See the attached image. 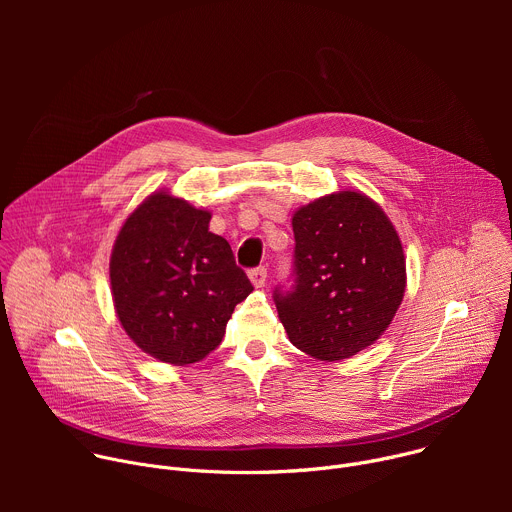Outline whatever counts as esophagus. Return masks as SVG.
<instances>
[{"mask_svg":"<svg viewBox=\"0 0 512 512\" xmlns=\"http://www.w3.org/2000/svg\"><path fill=\"white\" fill-rule=\"evenodd\" d=\"M249 279H251V283H253L255 287H263L265 281H267V267H263V265L253 267V269L249 271Z\"/></svg>","mask_w":512,"mask_h":512,"instance_id":"1","label":"esophagus"}]
</instances>
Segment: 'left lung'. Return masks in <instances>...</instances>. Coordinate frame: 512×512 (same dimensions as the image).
Here are the masks:
<instances>
[{
    "label": "left lung",
    "instance_id": "1",
    "mask_svg": "<svg viewBox=\"0 0 512 512\" xmlns=\"http://www.w3.org/2000/svg\"><path fill=\"white\" fill-rule=\"evenodd\" d=\"M294 269L275 287L279 320L296 348L342 360L371 346L405 294V255L383 208L360 192L302 206L294 218Z\"/></svg>",
    "mask_w": 512,
    "mask_h": 512
}]
</instances>
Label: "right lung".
I'll return each instance as SVG.
<instances>
[{"instance_id":"1","label":"right lung","mask_w":512,"mask_h":512,"mask_svg":"<svg viewBox=\"0 0 512 512\" xmlns=\"http://www.w3.org/2000/svg\"><path fill=\"white\" fill-rule=\"evenodd\" d=\"M210 212L168 192L143 200L111 255V291L127 336L170 364L202 360L253 285L227 239L208 231Z\"/></svg>"}]
</instances>
